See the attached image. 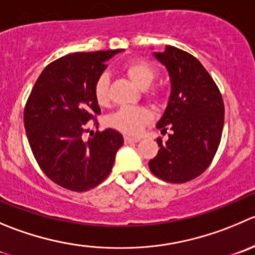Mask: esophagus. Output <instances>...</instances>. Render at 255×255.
Returning <instances> with one entry per match:
<instances>
[{"instance_id":"esophagus-1","label":"esophagus","mask_w":255,"mask_h":255,"mask_svg":"<svg viewBox=\"0 0 255 255\" xmlns=\"http://www.w3.org/2000/svg\"><path fill=\"white\" fill-rule=\"evenodd\" d=\"M139 142V138L129 137V135H125V143L126 144H130V143H137Z\"/></svg>"}]
</instances>
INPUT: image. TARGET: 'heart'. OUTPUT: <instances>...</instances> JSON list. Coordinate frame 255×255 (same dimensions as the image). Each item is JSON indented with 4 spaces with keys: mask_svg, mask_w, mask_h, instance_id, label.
I'll return each instance as SVG.
<instances>
[{
    "mask_svg": "<svg viewBox=\"0 0 255 255\" xmlns=\"http://www.w3.org/2000/svg\"><path fill=\"white\" fill-rule=\"evenodd\" d=\"M123 72L137 87L143 90L144 96L152 102H159L162 93L158 88L149 87L157 77V71L144 59H134L123 67ZM93 95L100 106H107L111 101L110 77L107 73H101L93 85ZM152 120V113L145 107H121L108 117L110 127L126 133L138 134Z\"/></svg>",
    "mask_w": 255,
    "mask_h": 255,
    "instance_id": "1",
    "label": "heart"
}]
</instances>
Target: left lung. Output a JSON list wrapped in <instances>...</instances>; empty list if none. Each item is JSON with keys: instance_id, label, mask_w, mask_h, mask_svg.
<instances>
[{"instance_id": "8db88e82", "label": "left lung", "mask_w": 255, "mask_h": 255, "mask_svg": "<svg viewBox=\"0 0 255 255\" xmlns=\"http://www.w3.org/2000/svg\"><path fill=\"white\" fill-rule=\"evenodd\" d=\"M168 70L172 83L169 102L157 128L172 130L167 142L157 138L158 154L148 165L168 183H185L211 165L224 126V103L218 86L201 62L183 49L165 46L154 53Z\"/></svg>"}]
</instances>
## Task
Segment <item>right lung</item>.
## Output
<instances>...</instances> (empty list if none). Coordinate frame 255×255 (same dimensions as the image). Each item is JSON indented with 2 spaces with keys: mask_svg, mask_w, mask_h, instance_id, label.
Returning <instances> with one entry per match:
<instances>
[{
  "mask_svg": "<svg viewBox=\"0 0 255 255\" xmlns=\"http://www.w3.org/2000/svg\"><path fill=\"white\" fill-rule=\"evenodd\" d=\"M122 49L80 52L46 66L28 96L23 123L29 147L42 172L56 184L86 192L110 175L123 137L115 129L90 133V121L98 128L101 108L93 85L106 61Z\"/></svg>",
  "mask_w": 255,
  "mask_h": 255,
  "instance_id": "right-lung-1",
  "label": "right lung"
}]
</instances>
